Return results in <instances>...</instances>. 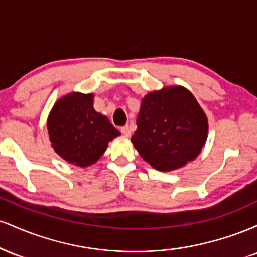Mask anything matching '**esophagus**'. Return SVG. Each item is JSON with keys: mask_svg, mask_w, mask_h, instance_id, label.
Wrapping results in <instances>:
<instances>
[{"mask_svg": "<svg viewBox=\"0 0 257 257\" xmlns=\"http://www.w3.org/2000/svg\"><path fill=\"white\" fill-rule=\"evenodd\" d=\"M120 132H122V134H123V135H125V137H131V134H132L131 128H129L128 125L122 126V128H120Z\"/></svg>", "mask_w": 257, "mask_h": 257, "instance_id": "34e87169", "label": "esophagus"}]
</instances>
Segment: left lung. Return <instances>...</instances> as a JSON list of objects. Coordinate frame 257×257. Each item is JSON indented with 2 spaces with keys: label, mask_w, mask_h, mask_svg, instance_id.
I'll use <instances>...</instances> for the list:
<instances>
[{
  "label": "left lung",
  "mask_w": 257,
  "mask_h": 257,
  "mask_svg": "<svg viewBox=\"0 0 257 257\" xmlns=\"http://www.w3.org/2000/svg\"><path fill=\"white\" fill-rule=\"evenodd\" d=\"M132 143L161 172L197 158L208 138V118L190 90L166 87L144 96Z\"/></svg>",
  "instance_id": "left-lung-1"
}]
</instances>
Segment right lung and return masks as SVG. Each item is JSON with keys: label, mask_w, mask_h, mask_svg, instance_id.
Listing matches in <instances>:
<instances>
[{"label": "right lung", "mask_w": 257, "mask_h": 257, "mask_svg": "<svg viewBox=\"0 0 257 257\" xmlns=\"http://www.w3.org/2000/svg\"><path fill=\"white\" fill-rule=\"evenodd\" d=\"M93 99V94H67L55 102L47 120L54 151L81 168L95 163L107 144L120 135L107 117L94 110Z\"/></svg>", "instance_id": "add662e5"}]
</instances>
